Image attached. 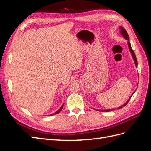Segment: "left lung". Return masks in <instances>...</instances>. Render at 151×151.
Returning <instances> with one entry per match:
<instances>
[{
    "label": "left lung",
    "instance_id": "8db88e82",
    "mask_svg": "<svg viewBox=\"0 0 151 151\" xmlns=\"http://www.w3.org/2000/svg\"><path fill=\"white\" fill-rule=\"evenodd\" d=\"M119 28H120V29L121 34L122 35V36H123V37H124L125 39H127V40H129V42H128V45H129V50H130V53H131L132 55V57H133L134 60V61H135V65H136V67H137V58H136L135 54V53H134V50H132V47H131L130 43L129 42V35H128L127 32L126 31V30H125L124 28H123V27L120 26V27H119ZM132 95H133V94H132L131 95V96L129 98V99H128V101H127L124 104L122 105V106H120L119 108H118V109H119V108H123V107H124L125 106H126V105L127 104V103H129V100H130V98L132 97ZM113 109H100V110H98V111H101V112H108V111H110L113 110ZM96 110H97V109H96Z\"/></svg>",
    "mask_w": 151,
    "mask_h": 151
}]
</instances>
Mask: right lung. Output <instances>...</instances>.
Returning a JSON list of instances; mask_svg holds the SVG:
<instances>
[{"instance_id": "add662e5", "label": "right lung", "mask_w": 151, "mask_h": 151, "mask_svg": "<svg viewBox=\"0 0 151 151\" xmlns=\"http://www.w3.org/2000/svg\"><path fill=\"white\" fill-rule=\"evenodd\" d=\"M63 104L62 105V106L60 107V109H58V110L57 111H56L55 113H53V114H51V115H50L49 116H52V115H56V114H58V113H60V111H61V110H62V109L63 108Z\"/></svg>"}]
</instances>
